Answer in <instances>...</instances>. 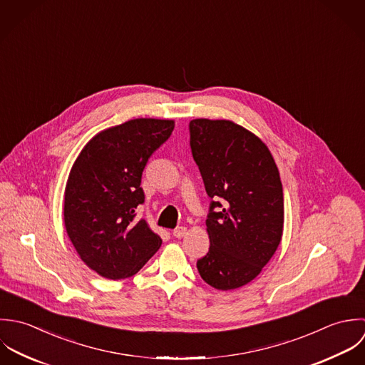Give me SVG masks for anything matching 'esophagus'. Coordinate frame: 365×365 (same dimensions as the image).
<instances>
[{
    "mask_svg": "<svg viewBox=\"0 0 365 365\" xmlns=\"http://www.w3.org/2000/svg\"><path fill=\"white\" fill-rule=\"evenodd\" d=\"M186 234H187V228L186 227H178V228L173 230V237H176V238H182Z\"/></svg>",
    "mask_w": 365,
    "mask_h": 365,
    "instance_id": "34e87169",
    "label": "esophagus"
}]
</instances>
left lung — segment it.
<instances>
[{
	"label": "left lung",
	"mask_w": 365,
	"mask_h": 365,
	"mask_svg": "<svg viewBox=\"0 0 365 365\" xmlns=\"http://www.w3.org/2000/svg\"><path fill=\"white\" fill-rule=\"evenodd\" d=\"M192 155L210 202L209 252L197 261L205 282L237 289L259 275L284 231V190L275 160L252 133L227 120L189 123Z\"/></svg>",
	"instance_id": "left-lung-1"
}]
</instances>
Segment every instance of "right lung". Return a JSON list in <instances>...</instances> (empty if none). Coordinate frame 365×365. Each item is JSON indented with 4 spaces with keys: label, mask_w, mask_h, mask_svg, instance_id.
I'll use <instances>...</instances> for the list:
<instances>
[{
    "label": "right lung",
    "mask_w": 365,
    "mask_h": 365,
    "mask_svg": "<svg viewBox=\"0 0 365 365\" xmlns=\"http://www.w3.org/2000/svg\"><path fill=\"white\" fill-rule=\"evenodd\" d=\"M172 120L137 118L93 137L72 166L65 190V225L83 262L107 279L135 275L162 240L135 209L150 155L172 134Z\"/></svg>",
    "instance_id": "add662e5"
}]
</instances>
